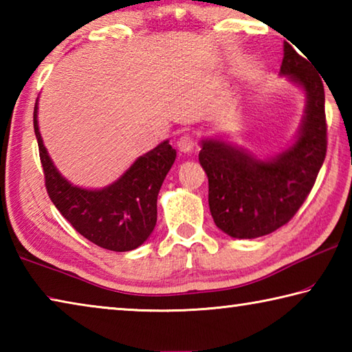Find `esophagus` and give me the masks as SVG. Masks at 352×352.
Masks as SVG:
<instances>
[{
  "label": "esophagus",
  "instance_id": "1",
  "mask_svg": "<svg viewBox=\"0 0 352 352\" xmlns=\"http://www.w3.org/2000/svg\"><path fill=\"white\" fill-rule=\"evenodd\" d=\"M195 146H197V142H195V140L190 135H183L182 138L177 141L178 151L183 153H190L195 148Z\"/></svg>",
  "mask_w": 352,
  "mask_h": 352
}]
</instances>
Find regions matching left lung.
Returning <instances> with one entry per match:
<instances>
[{"label":"left lung","instance_id":"1","mask_svg":"<svg viewBox=\"0 0 352 352\" xmlns=\"http://www.w3.org/2000/svg\"><path fill=\"white\" fill-rule=\"evenodd\" d=\"M307 60L285 41L279 74L301 88L306 107L298 133L284 151L259 158L222 136L200 140L199 162L208 175L211 216L219 230L236 239L270 234L287 223L323 166L324 88Z\"/></svg>","mask_w":352,"mask_h":352}]
</instances>
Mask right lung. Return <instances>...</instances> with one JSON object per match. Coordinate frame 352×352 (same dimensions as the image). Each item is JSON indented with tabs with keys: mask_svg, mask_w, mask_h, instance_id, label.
Here are the masks:
<instances>
[{
	"mask_svg": "<svg viewBox=\"0 0 352 352\" xmlns=\"http://www.w3.org/2000/svg\"><path fill=\"white\" fill-rule=\"evenodd\" d=\"M34 130L47 195L77 233L111 252H130L142 245L157 225L160 188L177 157L169 140L136 158L109 186L88 189L71 183L52 163L38 129V99Z\"/></svg>",
	"mask_w": 352,
	"mask_h": 352,
	"instance_id": "add662e5",
	"label": "right lung"
}]
</instances>
